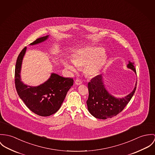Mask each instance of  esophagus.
I'll use <instances>...</instances> for the list:
<instances>
[{
    "label": "esophagus",
    "instance_id": "esophagus-1",
    "mask_svg": "<svg viewBox=\"0 0 155 155\" xmlns=\"http://www.w3.org/2000/svg\"><path fill=\"white\" fill-rule=\"evenodd\" d=\"M75 84L77 86H79V85H81L82 84V81L80 80H76L75 81Z\"/></svg>",
    "mask_w": 155,
    "mask_h": 155
}]
</instances>
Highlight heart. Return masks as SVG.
<instances>
[{"mask_svg": "<svg viewBox=\"0 0 155 155\" xmlns=\"http://www.w3.org/2000/svg\"><path fill=\"white\" fill-rule=\"evenodd\" d=\"M107 59L104 49L100 47H87L80 49L74 54L72 62L64 61V65L66 69L72 73L77 72V67L85 65L84 71L90 77L99 74L103 68Z\"/></svg>", "mask_w": 155, "mask_h": 155, "instance_id": "obj_1", "label": "heart"}]
</instances>
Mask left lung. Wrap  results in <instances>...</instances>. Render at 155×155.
<instances>
[{
  "label": "left lung",
  "mask_w": 155,
  "mask_h": 155,
  "mask_svg": "<svg viewBox=\"0 0 155 155\" xmlns=\"http://www.w3.org/2000/svg\"><path fill=\"white\" fill-rule=\"evenodd\" d=\"M134 63L128 61L127 67L136 71ZM137 86V81L133 91L124 97H116L112 95L106 88L103 75H99L91 80L88 84V98L87 105L88 112L95 118L106 120L116 116L124 109L133 96Z\"/></svg>",
  "instance_id": "8db88e82"
}]
</instances>
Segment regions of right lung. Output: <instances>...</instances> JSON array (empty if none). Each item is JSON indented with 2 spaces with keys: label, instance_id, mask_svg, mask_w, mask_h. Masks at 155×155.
<instances>
[{
  "label": "right lung",
  "instance_id": "right-lung-1",
  "mask_svg": "<svg viewBox=\"0 0 155 155\" xmlns=\"http://www.w3.org/2000/svg\"><path fill=\"white\" fill-rule=\"evenodd\" d=\"M49 37V35H48L37 38L30 45L41 43ZM26 51L25 47L19 53L16 62L15 83L18 94L27 107L35 114L41 117L50 116L61 107L67 92L73 86L74 80L56 73H51L48 80L38 86L25 84L21 80V71Z\"/></svg>",
  "mask_w": 155,
  "mask_h": 155
}]
</instances>
